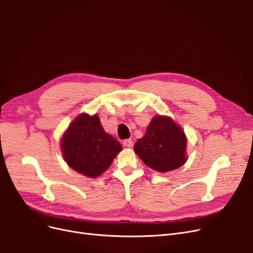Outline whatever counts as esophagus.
<instances>
[{
	"instance_id": "1",
	"label": "esophagus",
	"mask_w": 253,
	"mask_h": 253,
	"mask_svg": "<svg viewBox=\"0 0 253 253\" xmlns=\"http://www.w3.org/2000/svg\"><path fill=\"white\" fill-rule=\"evenodd\" d=\"M123 145L125 146V147H132L133 146V142H132V140H130V138H128V140H124L123 141Z\"/></svg>"
}]
</instances>
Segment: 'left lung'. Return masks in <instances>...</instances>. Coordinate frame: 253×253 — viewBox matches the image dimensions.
Here are the masks:
<instances>
[{
	"label": "left lung",
	"mask_w": 253,
	"mask_h": 253,
	"mask_svg": "<svg viewBox=\"0 0 253 253\" xmlns=\"http://www.w3.org/2000/svg\"><path fill=\"white\" fill-rule=\"evenodd\" d=\"M187 137L181 127L168 117H154L146 133L134 145V152L146 165L167 172L185 164Z\"/></svg>",
	"instance_id": "8db88e82"
}]
</instances>
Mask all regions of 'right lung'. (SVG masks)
<instances>
[{"label": "right lung", "instance_id": "obj_1", "mask_svg": "<svg viewBox=\"0 0 253 253\" xmlns=\"http://www.w3.org/2000/svg\"><path fill=\"white\" fill-rule=\"evenodd\" d=\"M62 153L68 166L88 177L107 170L122 150V145L106 133L97 115L82 113L73 120L62 136Z\"/></svg>", "mask_w": 253, "mask_h": 253}]
</instances>
